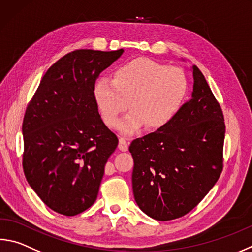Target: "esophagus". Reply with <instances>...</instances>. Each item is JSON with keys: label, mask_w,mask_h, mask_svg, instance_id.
Here are the masks:
<instances>
[{"label": "esophagus", "mask_w": 252, "mask_h": 252, "mask_svg": "<svg viewBox=\"0 0 252 252\" xmlns=\"http://www.w3.org/2000/svg\"><path fill=\"white\" fill-rule=\"evenodd\" d=\"M127 148H129V142L126 141V139L125 138L119 139V149L125 152V151L127 150Z\"/></svg>", "instance_id": "34e87169"}]
</instances>
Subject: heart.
Here are the masks:
<instances>
[{"mask_svg":"<svg viewBox=\"0 0 252 252\" xmlns=\"http://www.w3.org/2000/svg\"><path fill=\"white\" fill-rule=\"evenodd\" d=\"M187 93V79L180 68L149 58H135L114 71L113 80L100 77L94 85V99L103 121L117 126L127 108L131 112L118 129L133 134L142 126L158 130L180 111Z\"/></svg>","mask_w":252,"mask_h":252,"instance_id":"1","label":"heart"}]
</instances>
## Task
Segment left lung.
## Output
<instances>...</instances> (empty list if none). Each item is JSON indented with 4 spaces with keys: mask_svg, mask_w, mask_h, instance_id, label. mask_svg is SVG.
Segmentation results:
<instances>
[{
    "mask_svg": "<svg viewBox=\"0 0 252 252\" xmlns=\"http://www.w3.org/2000/svg\"><path fill=\"white\" fill-rule=\"evenodd\" d=\"M193 74V93L166 126L135 139L132 189L142 212L159 221L189 213L222 170L225 122L204 75Z\"/></svg>",
    "mask_w": 252,
    "mask_h": 252,
    "instance_id": "left-lung-1",
    "label": "left lung"
}]
</instances>
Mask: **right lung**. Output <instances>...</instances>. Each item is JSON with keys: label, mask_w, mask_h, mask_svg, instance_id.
<instances>
[{"label": "right lung", "mask_w": 252, "mask_h": 252, "mask_svg": "<svg viewBox=\"0 0 252 252\" xmlns=\"http://www.w3.org/2000/svg\"><path fill=\"white\" fill-rule=\"evenodd\" d=\"M123 52L78 49L65 55L46 71L26 109L25 177L58 214L75 216L97 199L119 140L100 117L94 85Z\"/></svg>", "instance_id": "add662e5"}]
</instances>
